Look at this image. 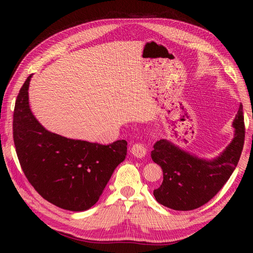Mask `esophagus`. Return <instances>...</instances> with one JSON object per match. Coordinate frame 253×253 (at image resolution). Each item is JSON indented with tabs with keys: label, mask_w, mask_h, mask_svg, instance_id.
Wrapping results in <instances>:
<instances>
[{
	"label": "esophagus",
	"mask_w": 253,
	"mask_h": 253,
	"mask_svg": "<svg viewBox=\"0 0 253 253\" xmlns=\"http://www.w3.org/2000/svg\"><path fill=\"white\" fill-rule=\"evenodd\" d=\"M131 153L137 158H143L147 153V149L141 143H133L131 147Z\"/></svg>",
	"instance_id": "34e87169"
}]
</instances>
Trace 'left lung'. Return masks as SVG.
<instances>
[{
    "label": "left lung",
    "mask_w": 253,
    "mask_h": 253,
    "mask_svg": "<svg viewBox=\"0 0 253 253\" xmlns=\"http://www.w3.org/2000/svg\"><path fill=\"white\" fill-rule=\"evenodd\" d=\"M235 138L221 157L200 160L168 140L154 143L151 158L163 170V181L153 195L159 203L178 211L202 207L226 184L237 166L245 143L243 105L234 120Z\"/></svg>",
    "instance_id": "obj_1"
}]
</instances>
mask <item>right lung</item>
Segmentation results:
<instances>
[{
	"label": "right lung",
	"instance_id": "obj_1",
	"mask_svg": "<svg viewBox=\"0 0 253 253\" xmlns=\"http://www.w3.org/2000/svg\"><path fill=\"white\" fill-rule=\"evenodd\" d=\"M30 77L19 90L13 115L21 169L46 201L69 211H84L99 200L116 166L125 160L127 141L103 146L47 131L29 109Z\"/></svg>",
	"mask_w": 253,
	"mask_h": 253
}]
</instances>
